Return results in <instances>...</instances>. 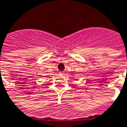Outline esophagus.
Instances as JSON below:
<instances>
[{"instance_id":"1","label":"esophagus","mask_w":127,"mask_h":127,"mask_svg":"<svg viewBox=\"0 0 127 127\" xmlns=\"http://www.w3.org/2000/svg\"><path fill=\"white\" fill-rule=\"evenodd\" d=\"M59 74H61V75H63L64 73L63 72H59Z\"/></svg>"}]
</instances>
